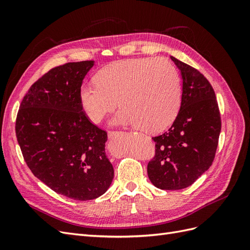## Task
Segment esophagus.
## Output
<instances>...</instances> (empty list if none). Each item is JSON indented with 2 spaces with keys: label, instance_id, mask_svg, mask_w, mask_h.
<instances>
[{
  "label": "esophagus",
  "instance_id": "obj_1",
  "mask_svg": "<svg viewBox=\"0 0 250 250\" xmlns=\"http://www.w3.org/2000/svg\"><path fill=\"white\" fill-rule=\"evenodd\" d=\"M120 133L121 132H119V131H109L108 132V138H109V140H112V139L117 138Z\"/></svg>",
  "mask_w": 250,
  "mask_h": 250
}]
</instances>
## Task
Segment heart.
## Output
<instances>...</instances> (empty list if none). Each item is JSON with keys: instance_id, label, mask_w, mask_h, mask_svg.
Masks as SVG:
<instances>
[{"instance_id": "heart-1", "label": "heart", "mask_w": 250, "mask_h": 250, "mask_svg": "<svg viewBox=\"0 0 250 250\" xmlns=\"http://www.w3.org/2000/svg\"><path fill=\"white\" fill-rule=\"evenodd\" d=\"M96 84H83L79 100L94 123L121 107L113 125H138L143 131L156 133L169 127L177 117L181 102L177 70L168 60L141 57L112 62L96 74Z\"/></svg>"}]
</instances>
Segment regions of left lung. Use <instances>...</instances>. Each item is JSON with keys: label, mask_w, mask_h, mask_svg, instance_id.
Here are the masks:
<instances>
[{"label": "left lung", "mask_w": 250, "mask_h": 250, "mask_svg": "<svg viewBox=\"0 0 250 250\" xmlns=\"http://www.w3.org/2000/svg\"><path fill=\"white\" fill-rule=\"evenodd\" d=\"M183 79L180 108L167 132L152 138L155 156L147 172L161 190L190 187L214 161L221 119L213 87L191 65L171 56Z\"/></svg>", "instance_id": "8db88e82"}]
</instances>
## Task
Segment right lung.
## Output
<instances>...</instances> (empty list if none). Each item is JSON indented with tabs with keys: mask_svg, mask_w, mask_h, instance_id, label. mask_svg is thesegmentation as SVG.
<instances>
[{
	"mask_svg": "<svg viewBox=\"0 0 250 250\" xmlns=\"http://www.w3.org/2000/svg\"><path fill=\"white\" fill-rule=\"evenodd\" d=\"M95 62L56 66L22 99L16 132L24 160L53 191L92 200L108 190L113 167L105 152L107 133L89 122L79 100L83 79Z\"/></svg>",
	"mask_w": 250,
	"mask_h": 250,
	"instance_id": "add662e5",
	"label": "right lung"
}]
</instances>
